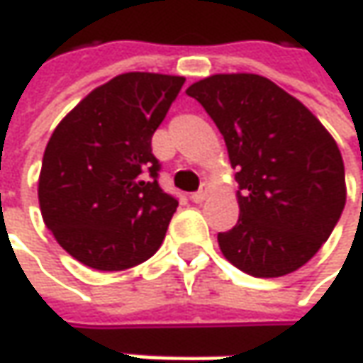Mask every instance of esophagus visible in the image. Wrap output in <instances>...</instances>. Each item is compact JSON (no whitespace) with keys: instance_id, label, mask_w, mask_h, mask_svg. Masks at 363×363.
I'll return each instance as SVG.
<instances>
[{"instance_id":"obj_1","label":"esophagus","mask_w":363,"mask_h":363,"mask_svg":"<svg viewBox=\"0 0 363 363\" xmlns=\"http://www.w3.org/2000/svg\"><path fill=\"white\" fill-rule=\"evenodd\" d=\"M206 196H208V186H206V184H203V186H201L196 193L191 194V201H193V203H203Z\"/></svg>"}]
</instances>
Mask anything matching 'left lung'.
Here are the masks:
<instances>
[{
	"mask_svg": "<svg viewBox=\"0 0 363 363\" xmlns=\"http://www.w3.org/2000/svg\"><path fill=\"white\" fill-rule=\"evenodd\" d=\"M186 94L217 124L237 169L239 220L217 235L220 253L253 277L303 267L345 205L333 136L297 98L257 74H215Z\"/></svg>",
	"mask_w": 363,
	"mask_h": 363,
	"instance_id": "obj_1",
	"label": "left lung"
}]
</instances>
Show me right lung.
Segmentation results:
<instances>
[{"label":"right lung","instance_id":"add662e5","mask_svg":"<svg viewBox=\"0 0 363 363\" xmlns=\"http://www.w3.org/2000/svg\"><path fill=\"white\" fill-rule=\"evenodd\" d=\"M184 78L128 72L98 86L45 146L38 199L45 227L74 259L122 271L158 251L179 206L158 186L152 134Z\"/></svg>","mask_w":363,"mask_h":363}]
</instances>
